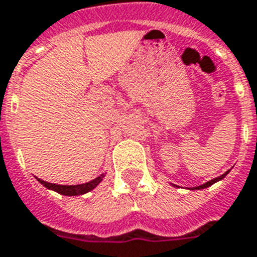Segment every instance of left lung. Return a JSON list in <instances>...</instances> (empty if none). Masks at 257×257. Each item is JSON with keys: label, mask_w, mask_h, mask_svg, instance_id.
I'll use <instances>...</instances> for the list:
<instances>
[{"label": "left lung", "mask_w": 257, "mask_h": 257, "mask_svg": "<svg viewBox=\"0 0 257 257\" xmlns=\"http://www.w3.org/2000/svg\"><path fill=\"white\" fill-rule=\"evenodd\" d=\"M228 173H229V170H228V172H225V173H224V174H222V176L217 177V178H213V180L208 181V182H205V184L200 185V186H194V188H190V190H201V189L209 188L210 185H213V184H216V182H218V181H221L222 178H224V177H225L226 174H228ZM172 185H173V184H172ZM173 186H177V185H173Z\"/></svg>", "instance_id": "obj_1"}]
</instances>
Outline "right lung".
Returning a JSON list of instances; mask_svg holds the SVG:
<instances>
[{"label": "right lung", "instance_id": "right-lung-1", "mask_svg": "<svg viewBox=\"0 0 257 257\" xmlns=\"http://www.w3.org/2000/svg\"><path fill=\"white\" fill-rule=\"evenodd\" d=\"M104 178V174H100L99 177H96L95 180L89 181V182H85V184L80 185H57V184H51V182H47V181H43L37 178L40 184L45 186L49 190H53V192L59 193V194H63V196H81V194H85V193L91 192L93 189L96 188L97 185L100 184L101 181Z\"/></svg>", "mask_w": 257, "mask_h": 257}]
</instances>
